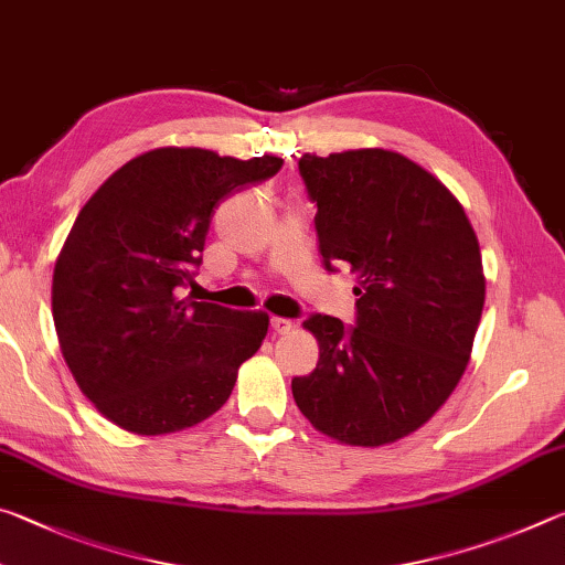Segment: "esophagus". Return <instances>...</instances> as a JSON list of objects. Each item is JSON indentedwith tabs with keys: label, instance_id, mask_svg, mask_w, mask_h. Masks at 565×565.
<instances>
[{
	"label": "esophagus",
	"instance_id": "34e87169",
	"mask_svg": "<svg viewBox=\"0 0 565 565\" xmlns=\"http://www.w3.org/2000/svg\"><path fill=\"white\" fill-rule=\"evenodd\" d=\"M271 329H274V333H286V331H291V321L281 319V317H271Z\"/></svg>",
	"mask_w": 565,
	"mask_h": 565
}]
</instances>
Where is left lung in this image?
I'll use <instances>...</instances> for the list:
<instances>
[{
	"mask_svg": "<svg viewBox=\"0 0 565 565\" xmlns=\"http://www.w3.org/2000/svg\"><path fill=\"white\" fill-rule=\"evenodd\" d=\"M317 204L323 269L356 274V321L311 313L319 363L291 381L321 434L384 446L446 404L481 321L486 279L463 206L441 181L386 149L299 159Z\"/></svg>",
	"mask_w": 565,
	"mask_h": 565,
	"instance_id": "8db88e82",
	"label": "left lung"
}]
</instances>
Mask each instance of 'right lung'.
Masks as SVG:
<instances>
[{
    "label": "right lung",
    "mask_w": 565,
    "mask_h": 565,
    "mask_svg": "<svg viewBox=\"0 0 565 565\" xmlns=\"http://www.w3.org/2000/svg\"><path fill=\"white\" fill-rule=\"evenodd\" d=\"M281 164L269 154L151 149L84 204L54 266L52 313L66 366L111 424L174 434L232 396L269 317L177 294L202 264L214 209Z\"/></svg>",
    "instance_id": "add662e5"
}]
</instances>
